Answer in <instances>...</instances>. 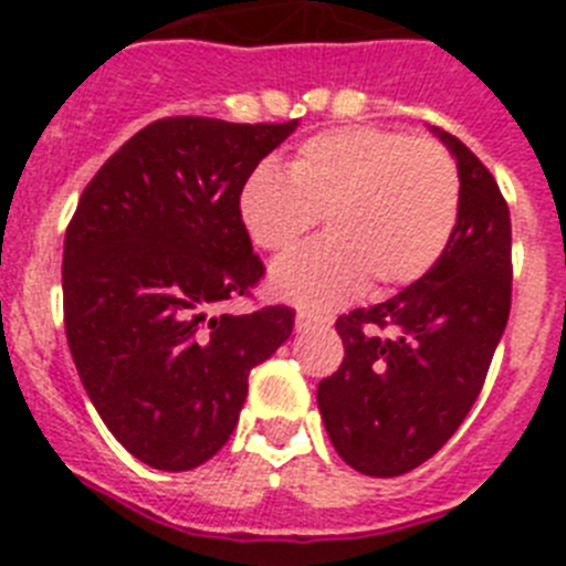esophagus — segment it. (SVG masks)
<instances>
[{
	"mask_svg": "<svg viewBox=\"0 0 566 566\" xmlns=\"http://www.w3.org/2000/svg\"><path fill=\"white\" fill-rule=\"evenodd\" d=\"M326 319L319 317V314H312V312H300L297 314V332H314L317 326H323Z\"/></svg>",
	"mask_w": 566,
	"mask_h": 566,
	"instance_id": "esophagus-1",
	"label": "esophagus"
}]
</instances>
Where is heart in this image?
<instances>
[{
    "instance_id": "heart-1",
    "label": "heart",
    "mask_w": 566,
    "mask_h": 566,
    "mask_svg": "<svg viewBox=\"0 0 566 566\" xmlns=\"http://www.w3.org/2000/svg\"><path fill=\"white\" fill-rule=\"evenodd\" d=\"M462 178L431 138L377 127H339L300 144L289 172L260 167L240 192L249 238L292 252L326 214L328 238L280 260L272 289L303 306H334L371 277L408 286L439 263L459 223Z\"/></svg>"
}]
</instances>
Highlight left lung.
<instances>
[{
    "mask_svg": "<svg viewBox=\"0 0 566 566\" xmlns=\"http://www.w3.org/2000/svg\"><path fill=\"white\" fill-rule=\"evenodd\" d=\"M462 209L431 272L391 300L337 317L345 357L317 385L328 439L345 464L391 479L419 468L476 402L510 317V209L490 169L457 135Z\"/></svg>",
    "mask_w": 566,
    "mask_h": 566,
    "instance_id": "left-lung-1",
    "label": "left lung"
}]
</instances>
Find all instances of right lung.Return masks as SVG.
I'll use <instances>...</instances> for the list:
<instances>
[{
	"instance_id": "right-lung-1",
	"label": "right lung",
	"mask_w": 566,
	"mask_h": 566,
	"mask_svg": "<svg viewBox=\"0 0 566 566\" xmlns=\"http://www.w3.org/2000/svg\"><path fill=\"white\" fill-rule=\"evenodd\" d=\"M297 127L169 115L104 161L67 223L64 332L84 391L118 442L192 470L232 437L249 371L292 337L294 308L218 314L266 274L240 192Z\"/></svg>"
}]
</instances>
